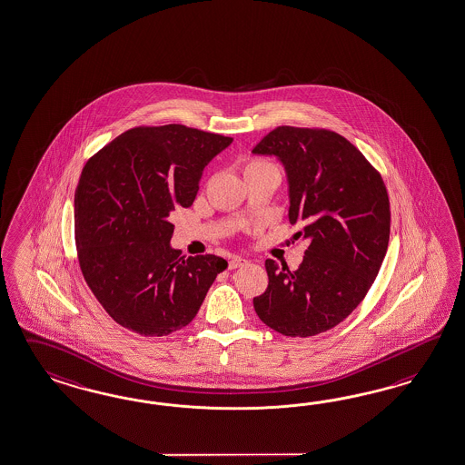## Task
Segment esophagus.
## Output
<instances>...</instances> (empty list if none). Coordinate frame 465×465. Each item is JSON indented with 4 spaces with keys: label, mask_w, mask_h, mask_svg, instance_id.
Wrapping results in <instances>:
<instances>
[{
    "label": "esophagus",
    "mask_w": 465,
    "mask_h": 465,
    "mask_svg": "<svg viewBox=\"0 0 465 465\" xmlns=\"http://www.w3.org/2000/svg\"><path fill=\"white\" fill-rule=\"evenodd\" d=\"M248 262V260H244V258H241V256H234L229 264H227V268L229 270H236V268H241V266H244Z\"/></svg>",
    "instance_id": "obj_1"
}]
</instances>
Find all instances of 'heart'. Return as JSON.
Here are the masks:
<instances>
[{"mask_svg":"<svg viewBox=\"0 0 465 465\" xmlns=\"http://www.w3.org/2000/svg\"><path fill=\"white\" fill-rule=\"evenodd\" d=\"M268 165H272V163L264 162L262 158H250V160L246 162V165H244V172H251V170H256V168L268 167Z\"/></svg>","mask_w":465,"mask_h":465,"instance_id":"1","label":"heart"}]
</instances>
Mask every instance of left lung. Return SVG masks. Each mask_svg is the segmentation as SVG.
Instances as JSON below:
<instances>
[{"instance_id": "left-lung-1", "label": "left lung", "mask_w": 465, "mask_h": 465, "mask_svg": "<svg viewBox=\"0 0 465 465\" xmlns=\"http://www.w3.org/2000/svg\"><path fill=\"white\" fill-rule=\"evenodd\" d=\"M285 165L295 238L309 239L295 272L266 260L268 288L252 298L276 332L310 337L352 313L380 273L390 241V199L381 173L339 133L278 126L252 148Z\"/></svg>"}]
</instances>
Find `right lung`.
Returning a JSON list of instances; mask_svg holds the SVG:
<instances>
[{"mask_svg":"<svg viewBox=\"0 0 465 465\" xmlns=\"http://www.w3.org/2000/svg\"><path fill=\"white\" fill-rule=\"evenodd\" d=\"M232 138L183 124L136 126L91 156L74 199L77 260L109 317L144 337L189 325L226 260L172 250L170 214Z\"/></svg>","mask_w":465,"mask_h":465,"instance_id":"1","label":"right lung"}]
</instances>
